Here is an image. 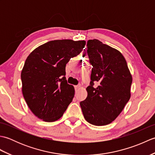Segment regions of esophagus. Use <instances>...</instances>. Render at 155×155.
Here are the masks:
<instances>
[{"instance_id":"34e87169","label":"esophagus","mask_w":155,"mask_h":155,"mask_svg":"<svg viewBox=\"0 0 155 155\" xmlns=\"http://www.w3.org/2000/svg\"><path fill=\"white\" fill-rule=\"evenodd\" d=\"M81 87V84H78V85H76V86H74V88H75L76 91H78Z\"/></svg>"}]
</instances>
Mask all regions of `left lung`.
<instances>
[{"mask_svg":"<svg viewBox=\"0 0 155 155\" xmlns=\"http://www.w3.org/2000/svg\"><path fill=\"white\" fill-rule=\"evenodd\" d=\"M87 46L93 68L87 97L80 105L88 123L103 126L112 123L129 101L132 76L118 51L97 39L88 40Z\"/></svg>","mask_w":155,"mask_h":155,"instance_id":"left-lung-1","label":"left lung"}]
</instances>
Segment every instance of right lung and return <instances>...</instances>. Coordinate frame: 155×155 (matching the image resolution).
Returning a JSON list of instances; mask_svg holds the SVG:
<instances>
[{
  "mask_svg": "<svg viewBox=\"0 0 155 155\" xmlns=\"http://www.w3.org/2000/svg\"><path fill=\"white\" fill-rule=\"evenodd\" d=\"M85 44L84 41H51L35 49L27 57L21 72L22 94L38 118L57 120L72 102L74 88L66 80V64L81 53Z\"/></svg>",
  "mask_w": 155,
  "mask_h": 155,
  "instance_id": "1",
  "label": "right lung"
}]
</instances>
